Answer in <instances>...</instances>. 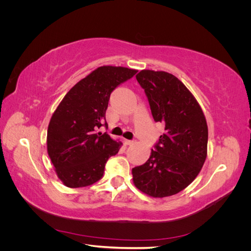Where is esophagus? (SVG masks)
Here are the masks:
<instances>
[{"instance_id":"obj_1","label":"esophagus","mask_w":251,"mask_h":251,"mask_svg":"<svg viewBox=\"0 0 251 251\" xmlns=\"http://www.w3.org/2000/svg\"><path fill=\"white\" fill-rule=\"evenodd\" d=\"M124 142H125L126 144H127V146H132V144L135 143L134 140H127V139H124Z\"/></svg>"}]
</instances>
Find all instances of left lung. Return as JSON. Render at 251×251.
<instances>
[{
    "instance_id": "1",
    "label": "left lung",
    "mask_w": 251,
    "mask_h": 251,
    "mask_svg": "<svg viewBox=\"0 0 251 251\" xmlns=\"http://www.w3.org/2000/svg\"><path fill=\"white\" fill-rule=\"evenodd\" d=\"M136 79L154 120L164 125V133L149 160L132 170L134 184L155 198L176 195L198 176L206 159V119L196 98L173 74L142 70Z\"/></svg>"
}]
</instances>
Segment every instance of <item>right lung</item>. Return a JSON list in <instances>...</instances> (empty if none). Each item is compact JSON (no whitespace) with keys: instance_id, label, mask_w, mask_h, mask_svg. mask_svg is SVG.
Returning a JSON list of instances; mask_svg holds the SVG:
<instances>
[{"instance_id":"obj_1","label":"right lung","mask_w":251,"mask_h":251,"mask_svg":"<svg viewBox=\"0 0 251 251\" xmlns=\"http://www.w3.org/2000/svg\"><path fill=\"white\" fill-rule=\"evenodd\" d=\"M137 70L103 66L79 80L53 113L47 132V150L57 177L71 188L85 187L103 176L104 165L121 142L98 128L108 126L105 111L110 95Z\"/></svg>"}]
</instances>
